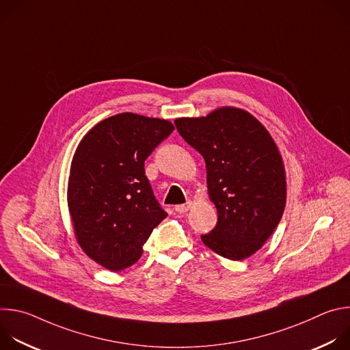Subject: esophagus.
Instances as JSON below:
<instances>
[{
    "label": "esophagus",
    "instance_id": "34e87169",
    "mask_svg": "<svg viewBox=\"0 0 350 350\" xmlns=\"http://www.w3.org/2000/svg\"><path fill=\"white\" fill-rule=\"evenodd\" d=\"M189 208H191V202H187V204H183V205H177V206L174 208V211H176L177 213H184V212H187Z\"/></svg>",
    "mask_w": 350,
    "mask_h": 350
}]
</instances>
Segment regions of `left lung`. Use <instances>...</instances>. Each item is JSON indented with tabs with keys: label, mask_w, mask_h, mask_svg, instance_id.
Segmentation results:
<instances>
[{
	"label": "left lung",
	"mask_w": 350,
	"mask_h": 350,
	"mask_svg": "<svg viewBox=\"0 0 350 350\" xmlns=\"http://www.w3.org/2000/svg\"><path fill=\"white\" fill-rule=\"evenodd\" d=\"M174 124L204 157L209 198L217 209V224L201 235L202 242L230 260L254 255L285 208V169L274 139L256 118L231 107Z\"/></svg>",
	"instance_id": "obj_1"
}]
</instances>
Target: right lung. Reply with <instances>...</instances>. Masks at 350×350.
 Here are the masks:
<instances>
[{
  "instance_id": "obj_1",
  "label": "right lung",
  "mask_w": 350,
  "mask_h": 350,
  "mask_svg": "<svg viewBox=\"0 0 350 350\" xmlns=\"http://www.w3.org/2000/svg\"><path fill=\"white\" fill-rule=\"evenodd\" d=\"M173 130L167 120L126 112L95 124L76 149L68 183L75 234L87 256L108 270L134 265L167 216L144 162Z\"/></svg>"
}]
</instances>
